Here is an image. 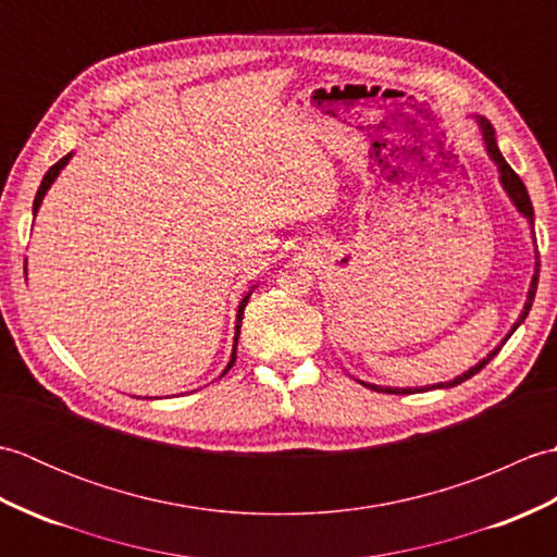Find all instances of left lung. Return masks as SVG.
Here are the masks:
<instances>
[{
  "mask_svg": "<svg viewBox=\"0 0 557 557\" xmlns=\"http://www.w3.org/2000/svg\"><path fill=\"white\" fill-rule=\"evenodd\" d=\"M481 128H483V140H486V150H488V156L493 158V162L498 164V170H500V182H503V186H505V191L510 194V198H512V203L517 206V210L522 212V215L529 220V224H531V230H534V208H531V200H529V194H527V186H524V182L519 180V174L510 168V164L505 162V158L500 156V150H498V146H495V136H493V128H491V124L488 122H481ZM536 258H539V253H536ZM539 260H536V272H534V280H531V289H529V297H527V304H524V311H522V315H519V321L512 325V330H510V335L515 333V330L519 327V323L524 321V318L529 315V311H531V304H534V297H536V285H539ZM507 335V337H510ZM505 337V339H507ZM503 339V342H505ZM500 351V347L498 349H493L486 359L483 361H479L474 369H469L465 375H459V377H455V381H449V383H437V385H431V387H423V389H433V387H455V385H459V383H465L467 377H471V375H476L483 366H486L495 354ZM366 385V383H363ZM366 387H371V389H375V393H393V395H409V393H419L421 387H417V389H411V387H407V389H393V387H377V385H366Z\"/></svg>",
  "mask_w": 557,
  "mask_h": 557,
  "instance_id": "1",
  "label": "left lung"
}]
</instances>
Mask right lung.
I'll return each instance as SVG.
<instances>
[{
	"instance_id": "right-lung-1",
	"label": "right lung",
	"mask_w": 557,
	"mask_h": 557,
	"mask_svg": "<svg viewBox=\"0 0 557 557\" xmlns=\"http://www.w3.org/2000/svg\"><path fill=\"white\" fill-rule=\"evenodd\" d=\"M69 158H71V156H64V158L59 160L57 164H52V168L47 170V174L42 176L38 194H35V200H33V215H35V212H38V208H40V203H42V196H45V191H47V188L52 186V182L57 180V174L62 172V168H64V164L69 162ZM248 297H251V294H246L244 301L239 304V313H236V337H234V351H232V361L227 363V369H224V373H227V371L232 369V366H234V359H236V342H239V327H242V318H244V309H246V301H248ZM224 373H222V375H224Z\"/></svg>"
}]
</instances>
